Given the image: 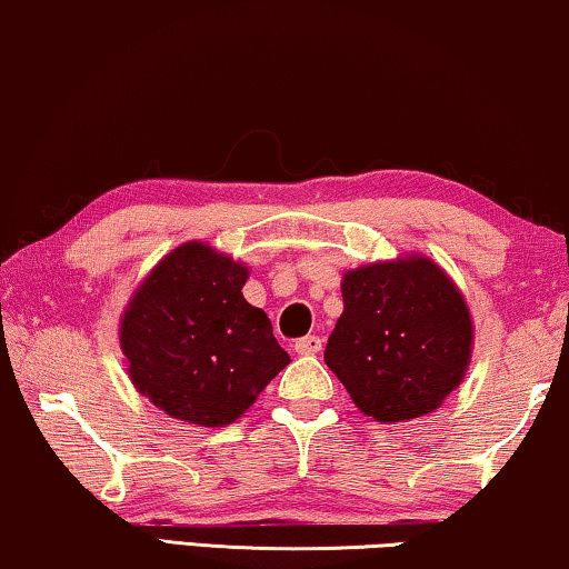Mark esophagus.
<instances>
[{
	"mask_svg": "<svg viewBox=\"0 0 569 569\" xmlns=\"http://www.w3.org/2000/svg\"><path fill=\"white\" fill-rule=\"evenodd\" d=\"M293 350L299 356H315V353H319V350H322V338H319V335H307V338L296 340Z\"/></svg>",
	"mask_w": 569,
	"mask_h": 569,
	"instance_id": "34e87169",
	"label": "esophagus"
}]
</instances>
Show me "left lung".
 <instances>
[{
  "label": "left lung",
  "instance_id": "left-lung-1",
  "mask_svg": "<svg viewBox=\"0 0 569 569\" xmlns=\"http://www.w3.org/2000/svg\"><path fill=\"white\" fill-rule=\"evenodd\" d=\"M342 317L325 363L368 418L428 415L459 387L471 353V319L459 288L428 258L350 270Z\"/></svg>",
  "mask_w": 569,
  "mask_h": 569
}]
</instances>
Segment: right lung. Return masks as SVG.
<instances>
[{
	"label": "right lung",
	"instance_id": "right-lung-1",
	"mask_svg": "<svg viewBox=\"0 0 569 569\" xmlns=\"http://www.w3.org/2000/svg\"><path fill=\"white\" fill-rule=\"evenodd\" d=\"M247 268L201 242L167 254L121 322L128 373L172 418L234 422L288 366L262 309L244 301Z\"/></svg>",
	"mask_w": 569,
	"mask_h": 569
}]
</instances>
